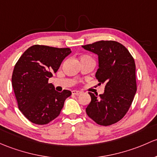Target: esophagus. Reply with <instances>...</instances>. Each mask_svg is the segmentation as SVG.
Segmentation results:
<instances>
[{"mask_svg":"<svg viewBox=\"0 0 157 157\" xmlns=\"http://www.w3.org/2000/svg\"><path fill=\"white\" fill-rule=\"evenodd\" d=\"M72 94H73V95H80V92L77 91V90H73V91H72Z\"/></svg>","mask_w":157,"mask_h":157,"instance_id":"esophagus-1","label":"esophagus"}]
</instances>
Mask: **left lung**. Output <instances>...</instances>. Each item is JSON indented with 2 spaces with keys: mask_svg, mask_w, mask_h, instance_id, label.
Wrapping results in <instances>:
<instances>
[{
  "mask_svg": "<svg viewBox=\"0 0 157 157\" xmlns=\"http://www.w3.org/2000/svg\"><path fill=\"white\" fill-rule=\"evenodd\" d=\"M98 56L95 77L105 84V92H89L91 102L86 108L89 117L101 126H110L126 114L137 91L135 60L123 44L113 40H100L82 46Z\"/></svg>",
  "mask_w": 157,
  "mask_h": 157,
  "instance_id": "8db88e82",
  "label": "left lung"
}]
</instances>
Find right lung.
Returning <instances> with one entry per match:
<instances>
[{"label":"right lung","instance_id":"add662e5","mask_svg":"<svg viewBox=\"0 0 157 157\" xmlns=\"http://www.w3.org/2000/svg\"><path fill=\"white\" fill-rule=\"evenodd\" d=\"M71 52L69 48L34 45L25 51L15 65L13 91L19 109L31 123L45 125L53 120L71 95L69 90L56 91L54 86L48 83Z\"/></svg>","mask_w":157,"mask_h":157}]
</instances>
